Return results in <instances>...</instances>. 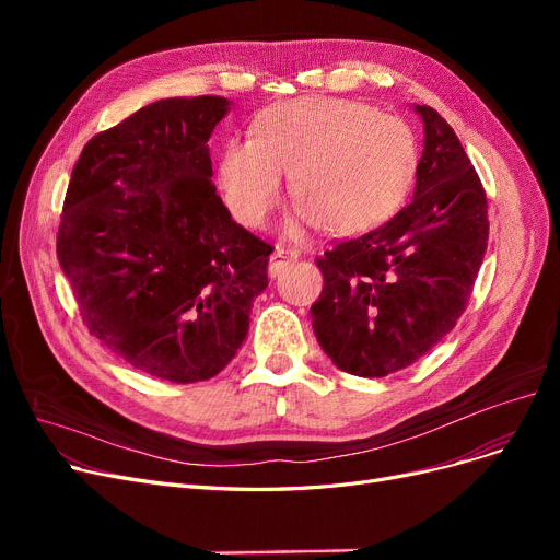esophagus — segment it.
I'll return each mask as SVG.
<instances>
[{
  "label": "esophagus",
  "instance_id": "esophagus-1",
  "mask_svg": "<svg viewBox=\"0 0 560 560\" xmlns=\"http://www.w3.org/2000/svg\"><path fill=\"white\" fill-rule=\"evenodd\" d=\"M298 258H300V252H298V249H285V247L277 245V247H275V252L270 254V265H268V272H270V277L281 275V270L285 268V265L295 262Z\"/></svg>",
  "mask_w": 560,
  "mask_h": 560
}]
</instances>
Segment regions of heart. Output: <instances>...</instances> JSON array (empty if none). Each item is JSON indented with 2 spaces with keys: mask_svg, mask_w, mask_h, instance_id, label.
<instances>
[{
  "mask_svg": "<svg viewBox=\"0 0 560 560\" xmlns=\"http://www.w3.org/2000/svg\"><path fill=\"white\" fill-rule=\"evenodd\" d=\"M300 199L290 235H357L390 220L418 172V140L397 115L357 100H300L265 110L254 140H231L220 184L233 218L260 226L283 192Z\"/></svg>",
  "mask_w": 560,
  "mask_h": 560,
  "instance_id": "1",
  "label": "heart"
}]
</instances>
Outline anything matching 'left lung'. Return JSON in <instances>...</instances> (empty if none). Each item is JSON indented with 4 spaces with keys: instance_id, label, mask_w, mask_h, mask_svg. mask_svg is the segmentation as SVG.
Segmentation results:
<instances>
[{
    "instance_id": "left-lung-1",
    "label": "left lung",
    "mask_w": 560,
    "mask_h": 560,
    "mask_svg": "<svg viewBox=\"0 0 560 560\" xmlns=\"http://www.w3.org/2000/svg\"><path fill=\"white\" fill-rule=\"evenodd\" d=\"M416 192L386 224L317 258L311 306L325 354L357 376L413 365L463 315L488 247V199L454 129L431 106Z\"/></svg>"
}]
</instances>
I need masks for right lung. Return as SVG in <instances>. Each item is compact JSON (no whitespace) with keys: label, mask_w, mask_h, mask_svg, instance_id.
Segmentation results:
<instances>
[{"label":"right lung","mask_w":560,"mask_h":560,"mask_svg":"<svg viewBox=\"0 0 560 560\" xmlns=\"http://www.w3.org/2000/svg\"><path fill=\"white\" fill-rule=\"evenodd\" d=\"M229 100L172 97L88 140L56 235L88 331L140 372L195 384L247 338L272 247L233 222L209 138Z\"/></svg>","instance_id":"add662e5"}]
</instances>
